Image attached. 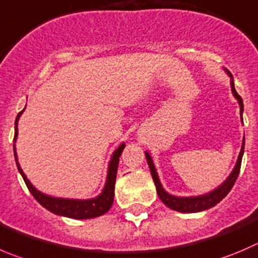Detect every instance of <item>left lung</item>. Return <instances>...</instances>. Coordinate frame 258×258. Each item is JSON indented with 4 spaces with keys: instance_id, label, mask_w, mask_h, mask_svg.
<instances>
[{
    "instance_id": "obj_1",
    "label": "left lung",
    "mask_w": 258,
    "mask_h": 258,
    "mask_svg": "<svg viewBox=\"0 0 258 258\" xmlns=\"http://www.w3.org/2000/svg\"><path fill=\"white\" fill-rule=\"evenodd\" d=\"M230 85H232L233 95H234L235 99H237L238 102H239V106H241V115H242V111H243V101H242V97L237 94L233 81ZM243 152H244V139H243V144H242L241 153H239V157H238L237 164H235L234 170H233V172L230 173L229 177L227 178V181H225L223 185H220L218 188H215L214 191H212V192L205 194V195H201V196H194V198H177V196H172L170 195V194L166 192V191L162 188V185L158 180L156 168H154V164L153 162H152V158L151 156H149V153H146V158H147V162H148L152 177H153L154 185H156L157 194H158L162 203H163L164 205H167L170 209L176 210V212L198 213V212H203V210H207V209H210V208L215 207V205H217L219 201H222L223 199L228 195V192L232 190L233 185H234L235 180H237L238 175H239V171H241V163H242V157H243Z\"/></svg>"
}]
</instances>
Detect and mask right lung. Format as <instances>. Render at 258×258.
Returning <instances> with one entry per match:
<instances>
[{"label":"right lung","mask_w":258,"mask_h":258,"mask_svg":"<svg viewBox=\"0 0 258 258\" xmlns=\"http://www.w3.org/2000/svg\"><path fill=\"white\" fill-rule=\"evenodd\" d=\"M20 111L17 114L16 120H15V139L17 136V120L19 116L21 115ZM124 144L119 147L116 151L112 154V158L110 161L109 164V173H107V181L106 185H105L104 191L100 196H97L96 199H92V200H68V199H58V198H51V196L44 195L40 191L36 190L29 180L26 178L25 173L23 172V170L20 168L19 163L16 162L17 168L20 171L21 176H23L24 181H25L26 186H28L29 191L31 192V195L36 199L39 204L43 205L45 209H48L49 212L54 213V214L58 215H64V217L73 218V219H90V218H96L100 215L105 214L106 212H109V209L111 208L112 203H114V188H115V180H116V172H117V164H119V158L121 156V152L124 149ZM14 152H15V146H14ZM15 159L16 158V152H15Z\"/></svg>","instance_id":"right-lung-1"}]
</instances>
